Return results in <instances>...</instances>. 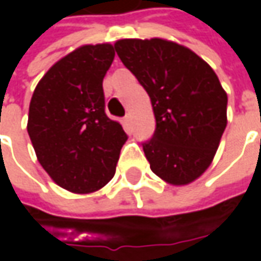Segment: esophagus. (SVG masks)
I'll list each match as a JSON object with an SVG mask.
<instances>
[{"label":"esophagus","mask_w":261,"mask_h":261,"mask_svg":"<svg viewBox=\"0 0 261 261\" xmlns=\"http://www.w3.org/2000/svg\"><path fill=\"white\" fill-rule=\"evenodd\" d=\"M130 120H132V115H130V113H127V115L125 116V119H123V123H125L126 126L130 125Z\"/></svg>","instance_id":"obj_1"}]
</instances>
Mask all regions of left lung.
I'll list each match as a JSON object with an SVG mask.
<instances>
[{"label": "left lung", "mask_w": 261, "mask_h": 261, "mask_svg": "<svg viewBox=\"0 0 261 261\" xmlns=\"http://www.w3.org/2000/svg\"><path fill=\"white\" fill-rule=\"evenodd\" d=\"M115 49L151 98L156 127L144 152L152 173L171 186L193 183L212 164L228 122V95L215 71L161 37L120 39Z\"/></svg>", "instance_id": "left-lung-1"}]
</instances>
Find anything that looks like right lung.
Segmentation results:
<instances>
[{
    "label": "right lung",
    "mask_w": 261,
    "mask_h": 261,
    "mask_svg": "<svg viewBox=\"0 0 261 261\" xmlns=\"http://www.w3.org/2000/svg\"><path fill=\"white\" fill-rule=\"evenodd\" d=\"M113 59L110 43L80 46L47 69L30 100L27 132L37 161L71 193L103 189L127 139L105 113L103 78Z\"/></svg>",
    "instance_id": "right-lung-1"
}]
</instances>
